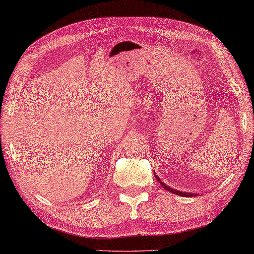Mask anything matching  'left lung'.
Masks as SVG:
<instances>
[{
	"instance_id": "8db88e82",
	"label": "left lung",
	"mask_w": 254,
	"mask_h": 254,
	"mask_svg": "<svg viewBox=\"0 0 254 254\" xmlns=\"http://www.w3.org/2000/svg\"><path fill=\"white\" fill-rule=\"evenodd\" d=\"M154 173H155V172H154ZM155 178H156V179H157V182H158L159 184H161V185H162V187H163V189H165L166 190H170V192H171V193H173V194H177V195H180V196H196V195H197V194H196V193H190V192H182V190H175V189H171V187H170V186H168V185H165V184H164V183H163L161 179H159V177H158L157 175H156V173H155Z\"/></svg>"
}]
</instances>
